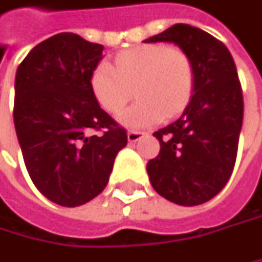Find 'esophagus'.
<instances>
[{
  "label": "esophagus",
  "instance_id": "1",
  "mask_svg": "<svg viewBox=\"0 0 262 262\" xmlns=\"http://www.w3.org/2000/svg\"><path fill=\"white\" fill-rule=\"evenodd\" d=\"M144 132H139V130H129L127 132V139H129V142H136V141H139L141 138H144Z\"/></svg>",
  "mask_w": 262,
  "mask_h": 262
}]
</instances>
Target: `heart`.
Here are the masks:
<instances>
[{
    "label": "heart",
    "instance_id": "heart-1",
    "mask_svg": "<svg viewBox=\"0 0 262 262\" xmlns=\"http://www.w3.org/2000/svg\"><path fill=\"white\" fill-rule=\"evenodd\" d=\"M90 90L109 114L124 111L120 121L129 127H147L180 115L195 90V67L180 48L162 43L142 45L120 52L114 64L99 62L90 73Z\"/></svg>",
    "mask_w": 262,
    "mask_h": 262
}]
</instances>
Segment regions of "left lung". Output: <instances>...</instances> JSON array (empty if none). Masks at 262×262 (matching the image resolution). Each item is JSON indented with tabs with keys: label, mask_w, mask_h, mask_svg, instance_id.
Returning <instances> with one entry per match:
<instances>
[{
	"label": "left lung",
	"mask_w": 262,
	"mask_h": 262,
	"mask_svg": "<svg viewBox=\"0 0 262 262\" xmlns=\"http://www.w3.org/2000/svg\"><path fill=\"white\" fill-rule=\"evenodd\" d=\"M145 43L169 41L195 67V90L183 115L155 132L160 153L147 163L155 190L179 205L214 198L232 174L243 124V93L225 45L196 27L176 24Z\"/></svg>",
	"instance_id": "8db88e82"
}]
</instances>
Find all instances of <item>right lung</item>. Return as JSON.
<instances>
[{
    "label": "right lung",
    "mask_w": 262,
    "mask_h": 262,
    "mask_svg": "<svg viewBox=\"0 0 262 262\" xmlns=\"http://www.w3.org/2000/svg\"><path fill=\"white\" fill-rule=\"evenodd\" d=\"M102 54V45L60 33L33 48L16 72L13 120L27 171L37 189L62 207L96 198L127 144L126 130L90 90Z\"/></svg>",
    "instance_id": "obj_1"
}]
</instances>
